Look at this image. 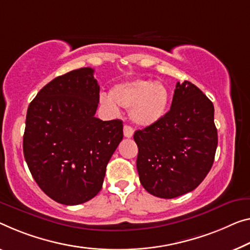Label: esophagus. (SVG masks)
I'll return each instance as SVG.
<instances>
[{"mask_svg": "<svg viewBox=\"0 0 250 250\" xmlns=\"http://www.w3.org/2000/svg\"><path fill=\"white\" fill-rule=\"evenodd\" d=\"M133 134H134L133 127H130V126H128V125H125L124 126V135H125V137L130 138L133 136Z\"/></svg>", "mask_w": 250, "mask_h": 250, "instance_id": "obj_1", "label": "esophagus"}]
</instances>
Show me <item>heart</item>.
Segmentation results:
<instances>
[{
	"mask_svg": "<svg viewBox=\"0 0 250 250\" xmlns=\"http://www.w3.org/2000/svg\"><path fill=\"white\" fill-rule=\"evenodd\" d=\"M170 102V91L161 82L134 79L112 87L109 95L102 94L99 103L112 115H118L120 107L129 108V117L142 126L155 124L164 116Z\"/></svg>",
	"mask_w": 250,
	"mask_h": 250,
	"instance_id": "heart-1",
	"label": "heart"
}]
</instances>
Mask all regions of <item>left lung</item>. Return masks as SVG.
Returning a JSON list of instances; mask_svg holds the SVG:
<instances>
[{
    "label": "left lung",
    "mask_w": 250,
    "mask_h": 250,
    "mask_svg": "<svg viewBox=\"0 0 250 250\" xmlns=\"http://www.w3.org/2000/svg\"><path fill=\"white\" fill-rule=\"evenodd\" d=\"M214 108L193 83L175 86L168 112L134 133L136 167L148 193L173 199L194 190L209 173L218 145Z\"/></svg>",
    "instance_id": "obj_1"
}]
</instances>
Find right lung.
<instances>
[{
    "instance_id": "obj_1",
    "label": "right lung",
    "mask_w": 250,
    "mask_h": 250,
    "mask_svg": "<svg viewBox=\"0 0 250 250\" xmlns=\"http://www.w3.org/2000/svg\"><path fill=\"white\" fill-rule=\"evenodd\" d=\"M99 85L94 69L80 68L47 83L30 103L23 153L40 189L59 203L76 206L101 191L123 122L95 117Z\"/></svg>"
}]
</instances>
